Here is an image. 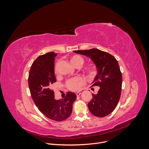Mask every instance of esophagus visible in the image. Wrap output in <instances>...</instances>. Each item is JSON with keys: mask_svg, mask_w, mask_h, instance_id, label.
<instances>
[{"mask_svg": "<svg viewBox=\"0 0 149 149\" xmlns=\"http://www.w3.org/2000/svg\"><path fill=\"white\" fill-rule=\"evenodd\" d=\"M81 93L78 92V93H76V95H77V96H79V95H81Z\"/></svg>", "mask_w": 149, "mask_h": 149, "instance_id": "obj_1", "label": "esophagus"}]
</instances>
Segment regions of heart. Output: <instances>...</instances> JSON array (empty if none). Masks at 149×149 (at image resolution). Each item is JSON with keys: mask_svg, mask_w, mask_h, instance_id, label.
<instances>
[{"mask_svg": "<svg viewBox=\"0 0 149 149\" xmlns=\"http://www.w3.org/2000/svg\"><path fill=\"white\" fill-rule=\"evenodd\" d=\"M70 61L72 63V65L77 68L81 67L84 62V59L79 55L72 56L70 58ZM59 64V61H58L54 68V71L55 73L57 72V69ZM92 73L94 74V72H92ZM84 84L85 80L82 77H76L67 80L66 82V86L69 90L74 91H77L80 90Z\"/></svg>", "mask_w": 149, "mask_h": 149, "instance_id": "1", "label": "heart"}]
</instances>
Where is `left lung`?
<instances>
[{
	"label": "left lung",
	"mask_w": 149,
	"mask_h": 149,
	"mask_svg": "<svg viewBox=\"0 0 149 149\" xmlns=\"http://www.w3.org/2000/svg\"><path fill=\"white\" fill-rule=\"evenodd\" d=\"M91 58L97 69V74L92 86L100 89L88 104L90 112L95 116L103 117L112 113L119 101L121 87L122 74L118 61L111 54L100 49L74 51Z\"/></svg>",
	"instance_id": "obj_1"
}]
</instances>
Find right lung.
<instances>
[{"mask_svg":"<svg viewBox=\"0 0 149 149\" xmlns=\"http://www.w3.org/2000/svg\"><path fill=\"white\" fill-rule=\"evenodd\" d=\"M56 56V54L51 52L40 55L35 59L29 71L28 84L31 97L39 110L51 120L61 121L71 114L77 95L68 92L63 98L55 99L51 87L56 81L54 72Z\"/></svg>","mask_w":149,"mask_h":149,"instance_id":"add662e5","label":"right lung"}]
</instances>
